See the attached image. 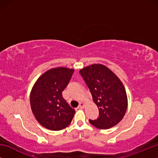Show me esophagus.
Instances as JSON below:
<instances>
[{"mask_svg":"<svg viewBox=\"0 0 158 158\" xmlns=\"http://www.w3.org/2000/svg\"><path fill=\"white\" fill-rule=\"evenodd\" d=\"M85 106V104L83 103V102H80L79 105V108H84Z\"/></svg>","mask_w":158,"mask_h":158,"instance_id":"esophagus-1","label":"esophagus"}]
</instances>
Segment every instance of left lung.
<instances>
[{
  "label": "left lung",
  "mask_w": 158,
  "mask_h": 158,
  "mask_svg": "<svg viewBox=\"0 0 158 158\" xmlns=\"http://www.w3.org/2000/svg\"><path fill=\"white\" fill-rule=\"evenodd\" d=\"M79 74L91 93L98 106L97 119L89 120L99 129H109L117 125L125 116L127 98L122 82L113 72L100 64L88 66Z\"/></svg>",
  "instance_id": "left-lung-1"
}]
</instances>
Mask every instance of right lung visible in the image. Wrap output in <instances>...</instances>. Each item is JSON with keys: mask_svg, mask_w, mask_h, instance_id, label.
<instances>
[{"mask_svg": "<svg viewBox=\"0 0 158 158\" xmlns=\"http://www.w3.org/2000/svg\"><path fill=\"white\" fill-rule=\"evenodd\" d=\"M74 69H51L37 80L30 96L32 111L42 126L51 130H63L70 124L75 110L63 98Z\"/></svg>", "mask_w": 158, "mask_h": 158, "instance_id": "1", "label": "right lung"}]
</instances>
